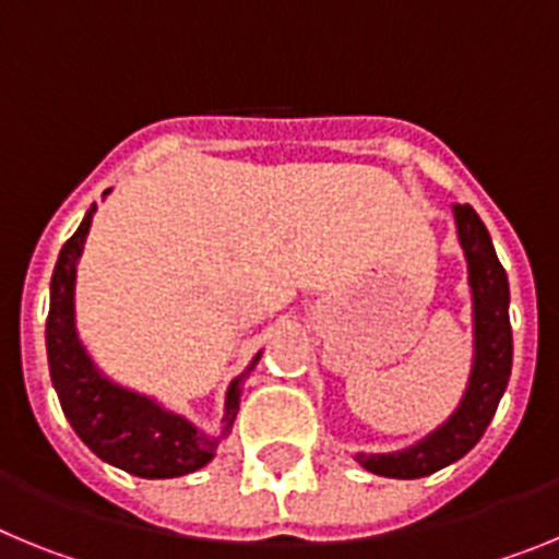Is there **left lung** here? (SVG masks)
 <instances>
[{"instance_id":"1","label":"left lung","mask_w":559,"mask_h":559,"mask_svg":"<svg viewBox=\"0 0 559 559\" xmlns=\"http://www.w3.org/2000/svg\"><path fill=\"white\" fill-rule=\"evenodd\" d=\"M459 243L467 257L473 290V322H476V355L462 403L445 426L428 433L423 442L400 453H358L369 473L386 478H423L442 471L476 445L490 426L503 389L512 372V328H510V283L498 263L490 231L471 204L453 206Z\"/></svg>"}]
</instances>
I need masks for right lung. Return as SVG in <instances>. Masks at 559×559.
Returning a JSON list of instances; mask_svg holds the SVG:
<instances>
[{
	"mask_svg": "<svg viewBox=\"0 0 559 559\" xmlns=\"http://www.w3.org/2000/svg\"><path fill=\"white\" fill-rule=\"evenodd\" d=\"M108 192V190H106ZM92 212H86L78 231L58 254L52 283H49L47 316V358L52 386L69 426L103 462L140 478H176L201 471L218 448V439L235 426L240 408V374L226 392V414L221 437L199 431L179 414L165 412L153 400L117 386L103 378L92 364L75 333V265L86 243ZM260 360V353L251 367Z\"/></svg>",
	"mask_w": 559,
	"mask_h": 559,
	"instance_id": "1",
	"label": "right lung"
}]
</instances>
